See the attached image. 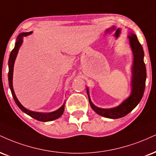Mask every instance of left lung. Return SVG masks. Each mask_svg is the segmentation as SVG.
<instances>
[{"mask_svg":"<svg viewBox=\"0 0 156 156\" xmlns=\"http://www.w3.org/2000/svg\"><path fill=\"white\" fill-rule=\"evenodd\" d=\"M129 44L132 48L134 61L132 68V92L130 96L119 106L113 108L104 109L95 106L91 102L89 97V89L87 88L86 92L89 97V104L91 108L98 115L108 119H117L124 117L129 114L133 109L140 103L142 98L145 89L146 81V67L144 62V51L142 45L139 42L137 37L135 34L131 33L129 35Z\"/></svg>","mask_w":156,"mask_h":156,"instance_id":"obj_1","label":"left lung"}]
</instances>
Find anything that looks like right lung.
Wrapping results in <instances>:
<instances>
[{"mask_svg": "<svg viewBox=\"0 0 156 156\" xmlns=\"http://www.w3.org/2000/svg\"><path fill=\"white\" fill-rule=\"evenodd\" d=\"M33 32H28V33H20V35H18L17 38H16V44H15V46L14 49L11 52L10 56H9V87H10L11 91H12V94L13 98H14L15 102L17 105V106L20 108V110H22V112H24V113L27 114L28 115H30V117L33 118V119L37 120L39 121H44V122H47V121H54V120H56L59 118L63 114L64 110H65V104L62 105L60 108L58 109V110H55V111L51 112H47V113H45V112H34L31 111V110H27L24 107L22 106V105L19 102L18 99L16 98V95H15V93L14 91V89H13V72H14V62L15 59H16V55H17L19 49H20V46L23 42V37L27 36V35H30Z\"/></svg>", "mask_w": 156, "mask_h": 156, "instance_id": "add662e5", "label": "right lung"}]
</instances>
